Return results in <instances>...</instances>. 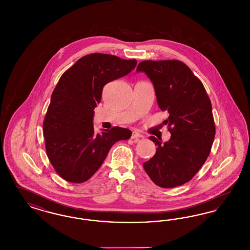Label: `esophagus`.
I'll use <instances>...</instances> for the list:
<instances>
[{
    "instance_id": "1",
    "label": "esophagus",
    "mask_w": 250,
    "mask_h": 250,
    "mask_svg": "<svg viewBox=\"0 0 250 250\" xmlns=\"http://www.w3.org/2000/svg\"><path fill=\"white\" fill-rule=\"evenodd\" d=\"M142 138H143V136L140 134V133H138V132H133V134L131 136L132 140H139L140 139H142Z\"/></svg>"
}]
</instances>
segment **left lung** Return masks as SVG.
<instances>
[{
	"label": "left lung",
	"mask_w": 250,
	"mask_h": 250,
	"mask_svg": "<svg viewBox=\"0 0 250 250\" xmlns=\"http://www.w3.org/2000/svg\"><path fill=\"white\" fill-rule=\"evenodd\" d=\"M137 72H144L151 81L158 106L169 116L171 138L150 136L156 153L143 167L156 185L173 188L193 178L209 155L215 138L212 106L201 81L188 66L179 60H145Z\"/></svg>",
	"instance_id": "1"
}]
</instances>
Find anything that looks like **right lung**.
<instances>
[{
	"mask_svg": "<svg viewBox=\"0 0 250 250\" xmlns=\"http://www.w3.org/2000/svg\"><path fill=\"white\" fill-rule=\"evenodd\" d=\"M136 66V60L95 53L81 58L60 77L42 130L47 156L62 179L73 183L89 180L111 146L130 139L132 132L118 126L96 134L93 119L103 86L127 75Z\"/></svg>",
	"mask_w": 250,
	"mask_h": 250,
	"instance_id": "add662e5",
	"label": "right lung"
}]
</instances>
